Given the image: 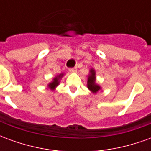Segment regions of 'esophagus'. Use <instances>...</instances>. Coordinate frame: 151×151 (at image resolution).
<instances>
[{"instance_id":"34e87169","label":"esophagus","mask_w":151,"mask_h":151,"mask_svg":"<svg viewBox=\"0 0 151 151\" xmlns=\"http://www.w3.org/2000/svg\"><path fill=\"white\" fill-rule=\"evenodd\" d=\"M69 71L70 73H76L77 72V68H71L69 69Z\"/></svg>"}]
</instances>
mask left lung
Wrapping results in <instances>:
<instances>
[{
  "label": "left lung",
  "instance_id": "8db88e82",
  "mask_svg": "<svg viewBox=\"0 0 151 151\" xmlns=\"http://www.w3.org/2000/svg\"><path fill=\"white\" fill-rule=\"evenodd\" d=\"M87 88L91 91L92 94H97L102 90L101 86L96 82V72L94 68H91L87 75Z\"/></svg>",
  "mask_w": 151,
  "mask_h": 151
}]
</instances>
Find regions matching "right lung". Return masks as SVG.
Here are the masks:
<instances>
[{"mask_svg": "<svg viewBox=\"0 0 151 151\" xmlns=\"http://www.w3.org/2000/svg\"><path fill=\"white\" fill-rule=\"evenodd\" d=\"M65 75V73H61L60 74H57L54 78H52V80L47 84V87L51 90V91H55L56 88L57 87V86H59L60 80Z\"/></svg>", "mask_w": 151, "mask_h": 151, "instance_id": "right-lung-1", "label": "right lung"}]
</instances>
